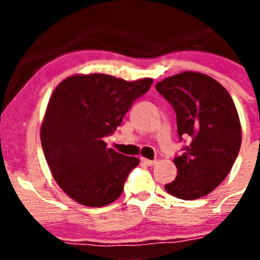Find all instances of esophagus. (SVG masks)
I'll return each instance as SVG.
<instances>
[{"mask_svg": "<svg viewBox=\"0 0 260 260\" xmlns=\"http://www.w3.org/2000/svg\"><path fill=\"white\" fill-rule=\"evenodd\" d=\"M141 161L143 162V164H146V165H150V167H152V165H155L156 160H150V158L141 157Z\"/></svg>", "mask_w": 260, "mask_h": 260, "instance_id": "esophagus-1", "label": "esophagus"}]
</instances>
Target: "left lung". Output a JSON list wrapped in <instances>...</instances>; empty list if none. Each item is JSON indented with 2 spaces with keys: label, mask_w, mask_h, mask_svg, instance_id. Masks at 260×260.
<instances>
[{
  "label": "left lung",
  "mask_w": 260,
  "mask_h": 260,
  "mask_svg": "<svg viewBox=\"0 0 260 260\" xmlns=\"http://www.w3.org/2000/svg\"><path fill=\"white\" fill-rule=\"evenodd\" d=\"M156 89L176 112L180 139H189L185 152L174 158L178 174L165 190L183 201L202 198L224 181L240 152L236 105L217 80L197 71L165 78Z\"/></svg>",
  "instance_id": "obj_1"
}]
</instances>
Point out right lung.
I'll return each mask as SVG.
<instances>
[{
	"mask_svg": "<svg viewBox=\"0 0 260 260\" xmlns=\"http://www.w3.org/2000/svg\"><path fill=\"white\" fill-rule=\"evenodd\" d=\"M153 79L127 82L107 74H75L56 87L40 130L45 160L66 195L87 207H103L123 191L139 158L118 153L104 138L122 123L135 99Z\"/></svg>",
	"mask_w": 260,
	"mask_h": 260,
	"instance_id": "1",
	"label": "right lung"
}]
</instances>
